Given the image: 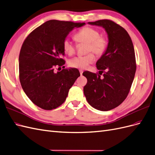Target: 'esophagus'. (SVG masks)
Returning <instances> with one entry per match:
<instances>
[{"label": "esophagus", "mask_w": 155, "mask_h": 155, "mask_svg": "<svg viewBox=\"0 0 155 155\" xmlns=\"http://www.w3.org/2000/svg\"><path fill=\"white\" fill-rule=\"evenodd\" d=\"M83 72V70H79V73H80V75H81V76H82Z\"/></svg>", "instance_id": "obj_1"}]
</instances>
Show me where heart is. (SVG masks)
<instances>
[{"mask_svg":"<svg viewBox=\"0 0 155 155\" xmlns=\"http://www.w3.org/2000/svg\"><path fill=\"white\" fill-rule=\"evenodd\" d=\"M99 35V32L97 29L87 27L77 32L74 38L78 43L87 44V53L93 51L96 55H101L106 48L107 41L105 38ZM62 45L64 51L68 55H72L74 53L76 47L68 38L64 40ZM95 57L94 55L91 53L84 56H79L72 58L69 61V64L71 67L85 69L90 64L93 63Z\"/></svg>","mask_w":155,"mask_h":155,"instance_id":"heart-1","label":"heart"}]
</instances>
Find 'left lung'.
Instances as JSON below:
<instances>
[{"mask_svg":"<svg viewBox=\"0 0 155 155\" xmlns=\"http://www.w3.org/2000/svg\"><path fill=\"white\" fill-rule=\"evenodd\" d=\"M88 24L105 29L108 44L96 63L100 75L89 71L83 73L87 79L83 92L92 107L100 111L111 110L126 99L130 89L136 70L134 49L127 31L112 21L102 19Z\"/></svg>","mask_w":155,"mask_h":155,"instance_id":"obj_1","label":"left lung"}]
</instances>
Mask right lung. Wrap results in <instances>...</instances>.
Wrapping results in <instances>:
<instances>
[{
  "label": "right lung",
  "instance_id": "1",
  "mask_svg": "<svg viewBox=\"0 0 155 155\" xmlns=\"http://www.w3.org/2000/svg\"><path fill=\"white\" fill-rule=\"evenodd\" d=\"M85 23L49 20L35 29L22 45L19 57V80L25 93L35 105L45 110L60 106L80 76L75 68L55 72L65 64L63 41L74 28Z\"/></svg>",
  "mask_w": 155,
  "mask_h": 155
}]
</instances>
